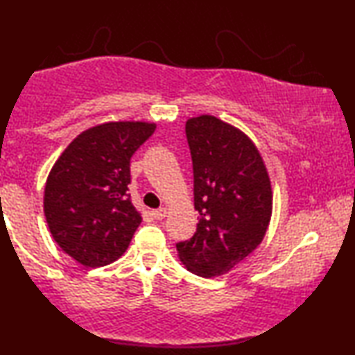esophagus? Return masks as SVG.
I'll return each mask as SVG.
<instances>
[{
  "label": "esophagus",
  "mask_w": 355,
  "mask_h": 355,
  "mask_svg": "<svg viewBox=\"0 0 355 355\" xmlns=\"http://www.w3.org/2000/svg\"><path fill=\"white\" fill-rule=\"evenodd\" d=\"M152 215L155 220H163L166 216V208H157V210L152 211Z\"/></svg>",
  "instance_id": "34e87169"
}]
</instances>
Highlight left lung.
Returning <instances> with one entry per match:
<instances>
[{
  "label": "left lung",
  "instance_id": "8db88e82",
  "mask_svg": "<svg viewBox=\"0 0 355 355\" xmlns=\"http://www.w3.org/2000/svg\"><path fill=\"white\" fill-rule=\"evenodd\" d=\"M197 231L176 244L179 259L203 278L226 275L261 244L273 192L255 144L234 125L202 114L187 119Z\"/></svg>",
  "mask_w": 355,
  "mask_h": 355
}]
</instances>
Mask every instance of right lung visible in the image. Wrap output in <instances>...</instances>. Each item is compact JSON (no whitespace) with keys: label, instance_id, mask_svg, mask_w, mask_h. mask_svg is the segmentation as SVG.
<instances>
[{"label":"right lung","instance_id":"1","mask_svg":"<svg viewBox=\"0 0 355 355\" xmlns=\"http://www.w3.org/2000/svg\"><path fill=\"white\" fill-rule=\"evenodd\" d=\"M157 124L111 121L77 135L48 174L43 211L58 245L80 265L113 263L142 216L130 202V158Z\"/></svg>","mask_w":355,"mask_h":355}]
</instances>
